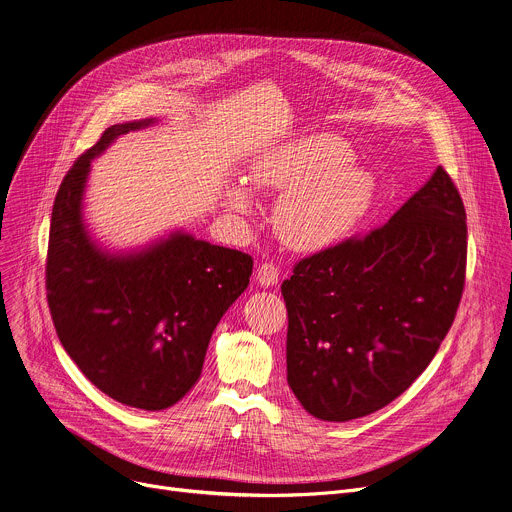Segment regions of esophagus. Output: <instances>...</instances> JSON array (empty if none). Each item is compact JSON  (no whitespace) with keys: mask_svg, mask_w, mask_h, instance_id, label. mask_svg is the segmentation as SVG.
Returning a JSON list of instances; mask_svg holds the SVG:
<instances>
[{"mask_svg":"<svg viewBox=\"0 0 512 512\" xmlns=\"http://www.w3.org/2000/svg\"><path fill=\"white\" fill-rule=\"evenodd\" d=\"M255 277H257L259 286L271 288L277 284V280H280V267H277L275 263H261Z\"/></svg>","mask_w":512,"mask_h":512,"instance_id":"obj_1","label":"esophagus"}]
</instances>
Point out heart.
Here are the masks:
<instances>
[{"label":"heart","instance_id":"1","mask_svg":"<svg viewBox=\"0 0 512 512\" xmlns=\"http://www.w3.org/2000/svg\"><path fill=\"white\" fill-rule=\"evenodd\" d=\"M353 159L343 138L318 132L267 149L251 163L253 188L282 194L273 222L288 247L327 251L363 222L374 204L376 181ZM224 204L237 214L253 212V196L241 181L226 183Z\"/></svg>","mask_w":512,"mask_h":512}]
</instances>
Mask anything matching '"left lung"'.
<instances>
[{
	"mask_svg": "<svg viewBox=\"0 0 512 512\" xmlns=\"http://www.w3.org/2000/svg\"><path fill=\"white\" fill-rule=\"evenodd\" d=\"M468 226L443 167L363 239L302 259L282 284L288 384L345 423L398 398L435 357L466 282Z\"/></svg>",
	"mask_w": 512,
	"mask_h": 512,
	"instance_id": "obj_1",
	"label": "left lung"
}]
</instances>
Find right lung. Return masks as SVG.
<instances>
[{
    "mask_svg": "<svg viewBox=\"0 0 512 512\" xmlns=\"http://www.w3.org/2000/svg\"><path fill=\"white\" fill-rule=\"evenodd\" d=\"M157 118L110 126L65 175L53 206L46 292L57 335L83 376L132 408L163 410L202 374L216 324L249 286L253 259L181 228L112 251L94 239L83 200L91 161Z\"/></svg>",
    "mask_w": 512,
    "mask_h": 512,
    "instance_id": "1",
    "label": "right lung"
}]
</instances>
